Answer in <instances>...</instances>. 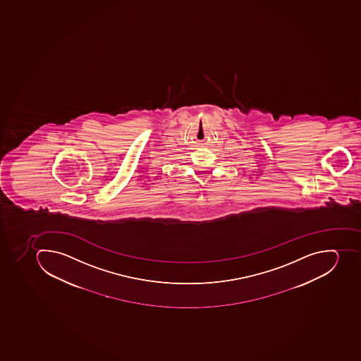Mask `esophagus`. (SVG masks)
Listing matches in <instances>:
<instances>
[{
	"label": "esophagus",
	"instance_id": "obj_1",
	"mask_svg": "<svg viewBox=\"0 0 361 361\" xmlns=\"http://www.w3.org/2000/svg\"><path fill=\"white\" fill-rule=\"evenodd\" d=\"M200 145H203V143H200Z\"/></svg>",
	"mask_w": 361,
	"mask_h": 361
}]
</instances>
